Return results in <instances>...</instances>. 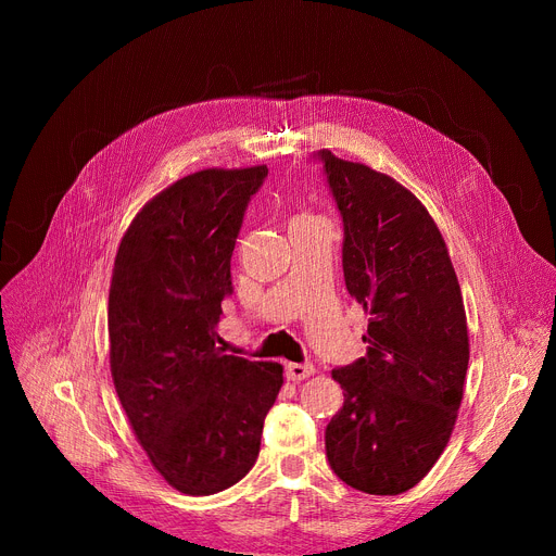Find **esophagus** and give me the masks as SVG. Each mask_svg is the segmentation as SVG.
Masks as SVG:
<instances>
[{
  "label": "esophagus",
  "instance_id": "34e87169",
  "mask_svg": "<svg viewBox=\"0 0 556 556\" xmlns=\"http://www.w3.org/2000/svg\"><path fill=\"white\" fill-rule=\"evenodd\" d=\"M313 374H315V367L311 363H304V365L302 363H288L286 365V378H288V381H293V383H300Z\"/></svg>",
  "mask_w": 556,
  "mask_h": 556
}]
</instances>
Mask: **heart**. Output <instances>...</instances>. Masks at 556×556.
<instances>
[{"label": "heart", "instance_id": "b5f03b06", "mask_svg": "<svg viewBox=\"0 0 556 556\" xmlns=\"http://www.w3.org/2000/svg\"><path fill=\"white\" fill-rule=\"evenodd\" d=\"M313 220H317L311 212H306V210H300L295 216H293V220H290V227H295V225H306V223H313Z\"/></svg>", "mask_w": 556, "mask_h": 556}]
</instances>
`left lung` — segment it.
<instances>
[{
    "mask_svg": "<svg viewBox=\"0 0 556 556\" xmlns=\"http://www.w3.org/2000/svg\"><path fill=\"white\" fill-rule=\"evenodd\" d=\"M344 223V283L367 313V356L333 369V473L371 495L419 484L444 453L469 369V327L440 227L388 173L319 151Z\"/></svg>",
    "mask_w": 556,
    "mask_h": 556,
    "instance_id": "obj_1",
    "label": "left lung"
}]
</instances>
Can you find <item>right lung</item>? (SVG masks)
<instances>
[{
	"label": "right lung",
	"instance_id": "right-lung-1",
	"mask_svg": "<svg viewBox=\"0 0 556 556\" xmlns=\"http://www.w3.org/2000/svg\"><path fill=\"white\" fill-rule=\"evenodd\" d=\"M266 175V164L185 175L143 204L114 256V390L153 469L187 495L245 478L283 386L279 363L216 346L233 243Z\"/></svg>",
	"mask_w": 556,
	"mask_h": 556
}]
</instances>
